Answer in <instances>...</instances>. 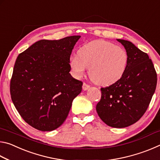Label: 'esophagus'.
Wrapping results in <instances>:
<instances>
[{"instance_id": "obj_1", "label": "esophagus", "mask_w": 160, "mask_h": 160, "mask_svg": "<svg viewBox=\"0 0 160 160\" xmlns=\"http://www.w3.org/2000/svg\"><path fill=\"white\" fill-rule=\"evenodd\" d=\"M90 88V86L89 85H88V84L85 83V82L83 83V85H82V89H83V90H88V89Z\"/></svg>"}]
</instances>
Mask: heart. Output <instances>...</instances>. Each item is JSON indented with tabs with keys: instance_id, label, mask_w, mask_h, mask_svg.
<instances>
[{
	"instance_id": "obj_1",
	"label": "heart",
	"mask_w": 160,
	"mask_h": 160,
	"mask_svg": "<svg viewBox=\"0 0 160 160\" xmlns=\"http://www.w3.org/2000/svg\"><path fill=\"white\" fill-rule=\"evenodd\" d=\"M128 62V53L123 47L99 39L81 47L78 55L70 58V66L78 78L85 75L88 68L90 77L94 83L108 86L123 77Z\"/></svg>"
}]
</instances>
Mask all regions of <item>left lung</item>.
<instances>
[{
    "instance_id": "left-lung-1",
    "label": "left lung",
    "mask_w": 160,
    "mask_h": 160,
    "mask_svg": "<svg viewBox=\"0 0 160 160\" xmlns=\"http://www.w3.org/2000/svg\"><path fill=\"white\" fill-rule=\"evenodd\" d=\"M126 48L128 62L118 82L101 88L102 96L96 106L99 118L113 128H125L144 115L155 93L157 72L146 53L129 41L117 39Z\"/></svg>"
}]
</instances>
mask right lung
<instances>
[{
  "label": "right lung",
  "mask_w": 160,
  "mask_h": 160,
  "mask_svg": "<svg viewBox=\"0 0 160 160\" xmlns=\"http://www.w3.org/2000/svg\"><path fill=\"white\" fill-rule=\"evenodd\" d=\"M80 36L42 39L20 53L10 80V95L26 123L39 131L61 126L82 82L70 73V57Z\"/></svg>",
  "instance_id": "add662e5"
}]
</instances>
